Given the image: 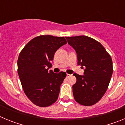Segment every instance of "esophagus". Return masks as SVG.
Here are the masks:
<instances>
[{"label": "esophagus", "instance_id": "obj_1", "mask_svg": "<svg viewBox=\"0 0 125 125\" xmlns=\"http://www.w3.org/2000/svg\"><path fill=\"white\" fill-rule=\"evenodd\" d=\"M70 76H71L70 74H67V77H69Z\"/></svg>", "mask_w": 125, "mask_h": 125}]
</instances>
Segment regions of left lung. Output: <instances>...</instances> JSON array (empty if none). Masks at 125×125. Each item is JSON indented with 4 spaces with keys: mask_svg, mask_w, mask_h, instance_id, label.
Masks as SVG:
<instances>
[{
    "mask_svg": "<svg viewBox=\"0 0 125 125\" xmlns=\"http://www.w3.org/2000/svg\"><path fill=\"white\" fill-rule=\"evenodd\" d=\"M76 51L78 64L84 67V76L74 74L76 83L73 92L76 102L92 106L101 99L106 91L113 74V61L101 43L86 36L66 37Z\"/></svg>",
    "mask_w": 125,
    "mask_h": 125,
    "instance_id": "obj_1",
    "label": "left lung"
}]
</instances>
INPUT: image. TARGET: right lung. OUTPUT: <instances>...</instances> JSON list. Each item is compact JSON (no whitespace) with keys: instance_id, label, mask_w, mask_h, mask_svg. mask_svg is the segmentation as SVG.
Wrapping results in <instances>:
<instances>
[{"instance_id":"add662e5","label":"right lung","mask_w":125,"mask_h":125,"mask_svg":"<svg viewBox=\"0 0 125 125\" xmlns=\"http://www.w3.org/2000/svg\"><path fill=\"white\" fill-rule=\"evenodd\" d=\"M67 43L64 37L41 35L24 46L17 60V72L25 95L34 104L51 106L57 101L65 72L54 73L51 61L54 53Z\"/></svg>"}]
</instances>
